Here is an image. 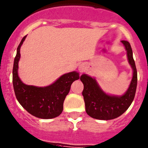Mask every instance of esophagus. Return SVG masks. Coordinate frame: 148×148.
Instances as JSON below:
<instances>
[{"label": "esophagus", "mask_w": 148, "mask_h": 148, "mask_svg": "<svg viewBox=\"0 0 148 148\" xmlns=\"http://www.w3.org/2000/svg\"><path fill=\"white\" fill-rule=\"evenodd\" d=\"M84 70V69L83 67H79V71L81 72V73H82V72H83Z\"/></svg>", "instance_id": "obj_1"}]
</instances>
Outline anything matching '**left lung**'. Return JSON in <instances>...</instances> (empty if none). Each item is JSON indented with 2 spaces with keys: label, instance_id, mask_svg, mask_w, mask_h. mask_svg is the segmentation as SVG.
Listing matches in <instances>:
<instances>
[{
  "label": "left lung",
  "instance_id": "1",
  "mask_svg": "<svg viewBox=\"0 0 148 148\" xmlns=\"http://www.w3.org/2000/svg\"><path fill=\"white\" fill-rule=\"evenodd\" d=\"M127 51L129 64L133 69V78L127 92L123 96H111L106 95L100 88L95 79L87 75L80 78L84 84V96L86 112L95 119L108 120L115 119L123 114L131 106L135 96L137 85V71L133 58L131 45L126 40L122 41Z\"/></svg>",
  "mask_w": 148,
  "mask_h": 148
}]
</instances>
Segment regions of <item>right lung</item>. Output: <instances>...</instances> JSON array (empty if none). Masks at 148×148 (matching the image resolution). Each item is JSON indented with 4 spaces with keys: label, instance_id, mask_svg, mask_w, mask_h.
Here are the masks:
<instances>
[{
    "label": "right lung",
    "instance_id": "1",
    "mask_svg": "<svg viewBox=\"0 0 148 148\" xmlns=\"http://www.w3.org/2000/svg\"><path fill=\"white\" fill-rule=\"evenodd\" d=\"M26 36L18 45L12 70V82L17 101L25 110L33 116L41 119L56 117L63 111V103L70 92L72 83L80 78L77 72L62 75L53 84L46 87H37L24 84L17 74L20 58V47Z\"/></svg>",
    "mask_w": 148,
    "mask_h": 148
}]
</instances>
